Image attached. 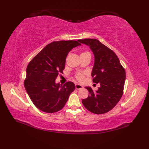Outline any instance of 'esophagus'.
Masks as SVG:
<instances>
[{
	"label": "esophagus",
	"instance_id": "obj_1",
	"mask_svg": "<svg viewBox=\"0 0 149 149\" xmlns=\"http://www.w3.org/2000/svg\"><path fill=\"white\" fill-rule=\"evenodd\" d=\"M83 86L81 85V84H75V88L76 89H82L83 88Z\"/></svg>",
	"mask_w": 149,
	"mask_h": 149
}]
</instances>
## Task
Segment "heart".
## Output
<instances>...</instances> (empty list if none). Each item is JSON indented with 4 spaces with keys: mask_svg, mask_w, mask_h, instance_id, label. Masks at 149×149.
Masks as SVG:
<instances>
[{
    "mask_svg": "<svg viewBox=\"0 0 149 149\" xmlns=\"http://www.w3.org/2000/svg\"><path fill=\"white\" fill-rule=\"evenodd\" d=\"M86 53H88V52H84V53H82L81 54ZM84 75H85V73H79V74H78L76 76V78L77 79V80L79 81V82H82L84 80Z\"/></svg>",
    "mask_w": 149,
    "mask_h": 149,
    "instance_id": "obj_1",
    "label": "heart"
}]
</instances>
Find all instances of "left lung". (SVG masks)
Segmentation results:
<instances>
[{"mask_svg":"<svg viewBox=\"0 0 149 149\" xmlns=\"http://www.w3.org/2000/svg\"><path fill=\"white\" fill-rule=\"evenodd\" d=\"M89 46L94 56L91 76L94 83L100 87L93 91L91 87H85L89 94L82 100L83 104L90 112L102 114L111 111L123 96L125 80V71L116 53L98 40H79Z\"/></svg>","mask_w":149,"mask_h":149,"instance_id":"8db88e82","label":"left lung"}]
</instances>
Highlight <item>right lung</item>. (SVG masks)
Here are the masks:
<instances>
[{
	"mask_svg": "<svg viewBox=\"0 0 149 149\" xmlns=\"http://www.w3.org/2000/svg\"><path fill=\"white\" fill-rule=\"evenodd\" d=\"M79 45L74 40L53 42L30 61L24 86L31 101L40 111L47 113L59 111L75 89L73 82L61 85L56 83L55 79L65 69L68 54Z\"/></svg>",
	"mask_w": 149,
	"mask_h": 149,
	"instance_id": "add662e5",
	"label": "right lung"
}]
</instances>
